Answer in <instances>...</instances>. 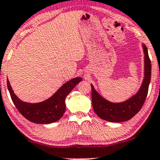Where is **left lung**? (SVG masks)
<instances>
[{
  "mask_svg": "<svg viewBox=\"0 0 160 160\" xmlns=\"http://www.w3.org/2000/svg\"><path fill=\"white\" fill-rule=\"evenodd\" d=\"M144 52V78L140 90L126 101L112 103L104 99L92 86V101L96 114L104 121L110 122L127 121L140 111L147 98L151 78V62L147 46L142 45Z\"/></svg>",
  "mask_w": 160,
  "mask_h": 160,
  "instance_id": "obj_1",
  "label": "left lung"
}]
</instances>
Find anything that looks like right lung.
Wrapping results in <instances>:
<instances>
[{"instance_id": "add662e5", "label": "right lung", "mask_w": 160, "mask_h": 160, "mask_svg": "<svg viewBox=\"0 0 160 160\" xmlns=\"http://www.w3.org/2000/svg\"><path fill=\"white\" fill-rule=\"evenodd\" d=\"M82 80L79 77L72 78L65 83L49 99L35 104L20 100L13 93L8 78L7 84L13 104L26 119L36 123H50L59 121L62 117L66 111L65 99Z\"/></svg>"}]
</instances>
